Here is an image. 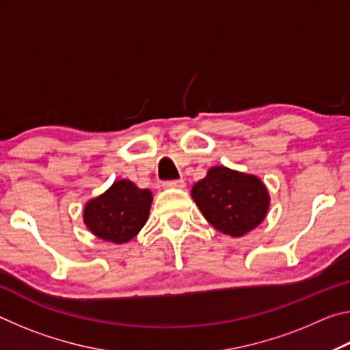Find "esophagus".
<instances>
[{
    "mask_svg": "<svg viewBox=\"0 0 350 350\" xmlns=\"http://www.w3.org/2000/svg\"><path fill=\"white\" fill-rule=\"evenodd\" d=\"M165 187H168V188H185V182H183L182 179L180 180H171V182L165 183Z\"/></svg>",
    "mask_w": 350,
    "mask_h": 350,
    "instance_id": "1",
    "label": "esophagus"
}]
</instances>
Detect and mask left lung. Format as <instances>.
<instances>
[{"instance_id":"8db88e82","label":"left lung","mask_w":350,"mask_h":350,"mask_svg":"<svg viewBox=\"0 0 350 350\" xmlns=\"http://www.w3.org/2000/svg\"><path fill=\"white\" fill-rule=\"evenodd\" d=\"M191 198L206 221L232 238L256 228L270 206L269 189L259 177L219 165L194 183Z\"/></svg>"}]
</instances>
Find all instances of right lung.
I'll return each instance as SVG.
<instances>
[{
  "label": "right lung",
  "mask_w": 350,
  "mask_h": 350,
  "mask_svg": "<svg viewBox=\"0 0 350 350\" xmlns=\"http://www.w3.org/2000/svg\"><path fill=\"white\" fill-rule=\"evenodd\" d=\"M151 204L150 189L120 179L100 196L88 200L83 208V222L98 239L126 244L144 228Z\"/></svg>",
  "instance_id": "add662e5"
}]
</instances>
